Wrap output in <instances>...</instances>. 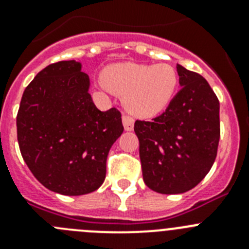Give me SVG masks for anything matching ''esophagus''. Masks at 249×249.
I'll return each instance as SVG.
<instances>
[{
  "label": "esophagus",
  "mask_w": 249,
  "mask_h": 249,
  "mask_svg": "<svg viewBox=\"0 0 249 249\" xmlns=\"http://www.w3.org/2000/svg\"><path fill=\"white\" fill-rule=\"evenodd\" d=\"M122 122H123V127H124L126 131H132V129H133V126H135V120H133L131 116L123 114Z\"/></svg>",
  "instance_id": "obj_1"
}]
</instances>
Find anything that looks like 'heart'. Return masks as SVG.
Instances as JSON below:
<instances>
[{"mask_svg":"<svg viewBox=\"0 0 249 249\" xmlns=\"http://www.w3.org/2000/svg\"><path fill=\"white\" fill-rule=\"evenodd\" d=\"M108 89L123 96L124 107L138 117H152L164 111L178 89V74L172 66L114 63L103 71Z\"/></svg>","mask_w":249,"mask_h":249,"instance_id":"obj_1","label":"heart"}]
</instances>
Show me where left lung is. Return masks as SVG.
I'll use <instances>...</instances> for the list:
<instances>
[{
	"instance_id": "1",
	"label": "left lung",
	"mask_w": 249,
	"mask_h": 249,
	"mask_svg": "<svg viewBox=\"0 0 249 249\" xmlns=\"http://www.w3.org/2000/svg\"><path fill=\"white\" fill-rule=\"evenodd\" d=\"M181 91L163 113L136 121L143 181L162 195L192 190L214 163L219 136V101L201 74L177 65Z\"/></svg>"
}]
</instances>
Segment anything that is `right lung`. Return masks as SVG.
<instances>
[{
  "label": "right lung",
  "mask_w": 249,
  "mask_h": 249,
  "mask_svg": "<svg viewBox=\"0 0 249 249\" xmlns=\"http://www.w3.org/2000/svg\"><path fill=\"white\" fill-rule=\"evenodd\" d=\"M81 70L74 59L43 68L26 87L17 113L26 164L39 183L65 196L100 188L109 149L123 132L118 109L94 106L89 77Z\"/></svg>",
  "instance_id": "obj_1"
}]
</instances>
